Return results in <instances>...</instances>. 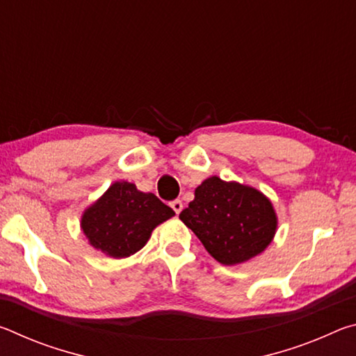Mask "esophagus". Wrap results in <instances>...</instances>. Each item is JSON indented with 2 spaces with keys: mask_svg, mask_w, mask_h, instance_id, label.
Returning <instances> with one entry per match:
<instances>
[{
  "mask_svg": "<svg viewBox=\"0 0 356 356\" xmlns=\"http://www.w3.org/2000/svg\"><path fill=\"white\" fill-rule=\"evenodd\" d=\"M170 206L172 207V210H174V212H176L177 215H179L180 212H182V209H184V204H182V201H180V200L172 201V202L170 204Z\"/></svg>",
  "mask_w": 356,
  "mask_h": 356,
  "instance_id": "34e87169",
  "label": "esophagus"
}]
</instances>
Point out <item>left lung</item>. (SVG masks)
Masks as SVG:
<instances>
[{
  "mask_svg": "<svg viewBox=\"0 0 356 356\" xmlns=\"http://www.w3.org/2000/svg\"><path fill=\"white\" fill-rule=\"evenodd\" d=\"M179 218L222 265L250 261L275 237L278 218L261 191L212 176L195 190V200Z\"/></svg>",
  "mask_w": 356,
  "mask_h": 356,
  "instance_id": "8db88e82",
  "label": "left lung"
}]
</instances>
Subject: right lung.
Returning a JSON list of instances; mask_svg holds the SVG:
<instances>
[{
  "instance_id": "right-lung-1",
  "label": "right lung",
  "mask_w": 356,
  "mask_h": 356,
  "mask_svg": "<svg viewBox=\"0 0 356 356\" xmlns=\"http://www.w3.org/2000/svg\"><path fill=\"white\" fill-rule=\"evenodd\" d=\"M174 210L154 193H143L135 184L114 182L81 216V229L95 250L114 259L140 251Z\"/></svg>"
}]
</instances>
